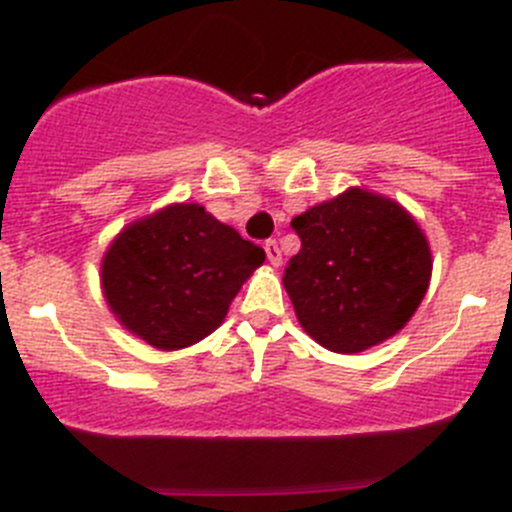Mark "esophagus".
I'll list each match as a JSON object with an SVG mask.
<instances>
[{"label": "esophagus", "instance_id": "1", "mask_svg": "<svg viewBox=\"0 0 512 512\" xmlns=\"http://www.w3.org/2000/svg\"><path fill=\"white\" fill-rule=\"evenodd\" d=\"M263 249H266L268 263H271V266H281V249H278L276 241L268 239V241H266V246H263Z\"/></svg>", "mask_w": 512, "mask_h": 512}]
</instances>
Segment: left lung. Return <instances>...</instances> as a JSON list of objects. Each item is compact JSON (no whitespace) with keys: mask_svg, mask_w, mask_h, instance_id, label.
Instances as JSON below:
<instances>
[{"mask_svg":"<svg viewBox=\"0 0 512 512\" xmlns=\"http://www.w3.org/2000/svg\"><path fill=\"white\" fill-rule=\"evenodd\" d=\"M301 251L283 286L303 331L333 353H361L396 336L421 306L433 258L398 201L351 186L291 221Z\"/></svg>","mask_w":512,"mask_h":512,"instance_id":"8db88e82","label":"left lung"}]
</instances>
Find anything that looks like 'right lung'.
<instances>
[{"label": "right lung", "mask_w": 512, "mask_h": 512, "mask_svg": "<svg viewBox=\"0 0 512 512\" xmlns=\"http://www.w3.org/2000/svg\"><path fill=\"white\" fill-rule=\"evenodd\" d=\"M263 261L261 246L184 201L116 234L101 258V291L126 331L159 351H179L224 323Z\"/></svg>", "instance_id": "obj_1"}]
</instances>
